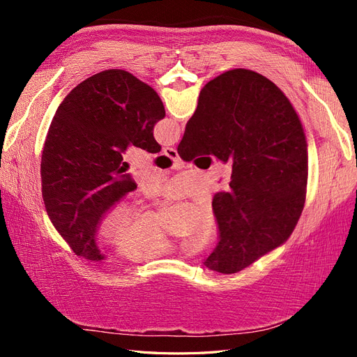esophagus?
<instances>
[{"instance_id": "obj_1", "label": "esophagus", "mask_w": 357, "mask_h": 357, "mask_svg": "<svg viewBox=\"0 0 357 357\" xmlns=\"http://www.w3.org/2000/svg\"><path fill=\"white\" fill-rule=\"evenodd\" d=\"M162 153H164L168 158H171V159H178V153H177V150L174 147H165L164 150H162Z\"/></svg>"}]
</instances>
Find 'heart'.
Segmentation results:
<instances>
[{
	"label": "heart",
	"instance_id": "heart-1",
	"mask_svg": "<svg viewBox=\"0 0 357 357\" xmlns=\"http://www.w3.org/2000/svg\"><path fill=\"white\" fill-rule=\"evenodd\" d=\"M215 234V218L211 211L205 213L197 231V241L207 244ZM100 235L105 241H114L116 250L132 261H147L174 250H190V244L177 243L160 228L155 218L139 219L131 205H119L105 215Z\"/></svg>",
	"mask_w": 357,
	"mask_h": 357
}]
</instances>
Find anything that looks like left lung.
Wrapping results in <instances>:
<instances>
[{
	"instance_id": "8db88e82",
	"label": "left lung",
	"mask_w": 357,
	"mask_h": 357,
	"mask_svg": "<svg viewBox=\"0 0 357 357\" xmlns=\"http://www.w3.org/2000/svg\"><path fill=\"white\" fill-rule=\"evenodd\" d=\"M164 117L159 95L123 70L86 79L58 107L41 155V190L53 226L77 256L105 259L98 225L137 189L122 155L131 144L158 153L153 128Z\"/></svg>"
}]
</instances>
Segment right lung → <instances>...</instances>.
Returning a JSON list of instances; mask_svg holds the SVG:
<instances>
[{"label":"right lung","instance_id":"1","mask_svg":"<svg viewBox=\"0 0 357 357\" xmlns=\"http://www.w3.org/2000/svg\"><path fill=\"white\" fill-rule=\"evenodd\" d=\"M177 152L183 160L214 155L232 162L229 188L213 198L219 243L205 266L238 273L294 232L307 193V139L271 80L236 68L208 82Z\"/></svg>","mask_w":357,"mask_h":357}]
</instances>
